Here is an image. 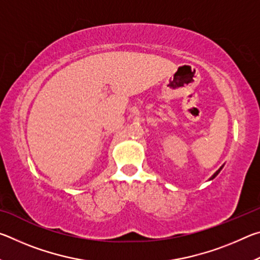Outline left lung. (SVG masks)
<instances>
[{"label":"left lung","mask_w":260,"mask_h":260,"mask_svg":"<svg viewBox=\"0 0 260 260\" xmlns=\"http://www.w3.org/2000/svg\"><path fill=\"white\" fill-rule=\"evenodd\" d=\"M222 167H223V165H222L221 167H220V169H219V170L217 171V172H215V173H214V174L212 175V177H211V178H210V180H213V179H214L215 177H217V175H218V174L220 173V171H221V170H222Z\"/></svg>","instance_id":"left-lung-1"}]
</instances>
